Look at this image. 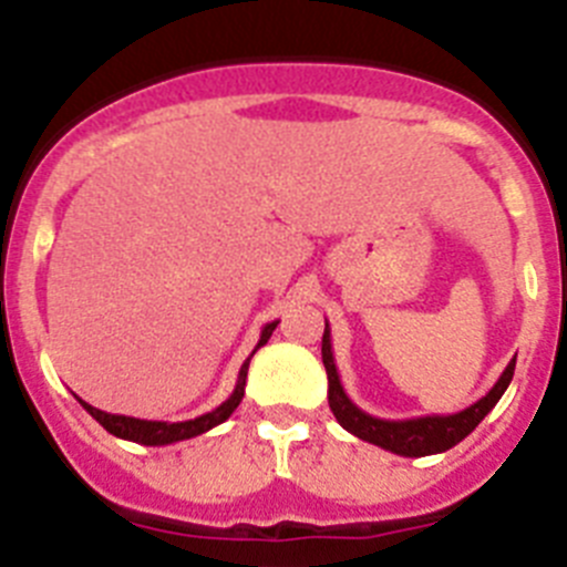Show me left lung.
I'll return each instance as SVG.
<instances>
[{"label": "left lung", "mask_w": 567, "mask_h": 567, "mask_svg": "<svg viewBox=\"0 0 567 567\" xmlns=\"http://www.w3.org/2000/svg\"><path fill=\"white\" fill-rule=\"evenodd\" d=\"M321 361H324V370H328V404L330 410H333L336 421H339L350 435L361 437V441L372 443V446L386 449L392 455L426 457L457 446V443H461L463 437L494 410V404H497L499 398H503V392L508 390V384H512L517 355L508 361V367L503 370L497 384H494L481 401H474L472 406H466V410L455 412V415H423L406 417V421L375 417L370 415V412L359 410V406L350 401V395H347L344 386H341L339 370H336L328 319H324V336H321Z\"/></svg>", "instance_id": "1"}]
</instances>
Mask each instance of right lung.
I'll return each mask as SVG.
<instances>
[{
    "label": "right lung",
    "mask_w": 567,
    "mask_h": 567,
    "mask_svg": "<svg viewBox=\"0 0 567 567\" xmlns=\"http://www.w3.org/2000/svg\"><path fill=\"white\" fill-rule=\"evenodd\" d=\"M279 321H268L262 328V333H259V341L257 347H254V353H257L259 347L268 344V339H271V333L277 330ZM251 353V355H254ZM251 355L246 359V364L239 367V375H237V386H234L231 395L223 401L217 410L206 412V415L195 417V421H177V423H169V421H144V417H130V415H112V412H104L99 410V406L86 404V401H81V406H84L90 415L95 417V421L104 426L110 435L121 437V441H132V443H144V446H166V443H177V441H188V437H197L203 435V432L214 430L217 423L228 421L231 417V412L237 410L239 401H243V395H246V379H248V364H251Z\"/></svg>",
    "instance_id": "right-lung-1"
}]
</instances>
